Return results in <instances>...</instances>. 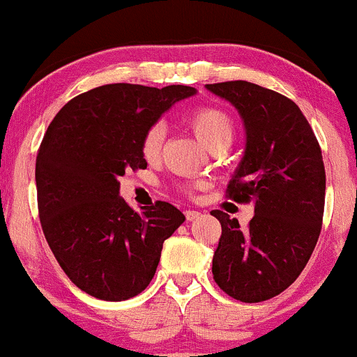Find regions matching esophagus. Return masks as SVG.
Returning a JSON list of instances; mask_svg holds the SVG:
<instances>
[{
	"label": "esophagus",
	"mask_w": 357,
	"mask_h": 357,
	"mask_svg": "<svg viewBox=\"0 0 357 357\" xmlns=\"http://www.w3.org/2000/svg\"><path fill=\"white\" fill-rule=\"evenodd\" d=\"M199 216H201V213H199V211H194V209H187V211H185V218H187V221H194V220H197Z\"/></svg>",
	"instance_id": "1"
}]
</instances>
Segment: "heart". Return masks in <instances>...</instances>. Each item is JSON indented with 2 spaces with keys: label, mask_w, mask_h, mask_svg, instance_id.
Segmentation results:
<instances>
[{
  "label": "heart",
  "mask_w": 357,
  "mask_h": 357,
  "mask_svg": "<svg viewBox=\"0 0 357 357\" xmlns=\"http://www.w3.org/2000/svg\"><path fill=\"white\" fill-rule=\"evenodd\" d=\"M183 122L209 151L220 146L228 148L231 144L233 137H235V122L225 110L218 109V107H197V109L190 110L187 114ZM162 144L163 129L160 126H151L143 134V139H141V155H143V158L149 163L156 162L160 153H162ZM199 187H201V183H192V185L185 187L183 190L190 194Z\"/></svg>",
  "instance_id": "heart-1"
}]
</instances>
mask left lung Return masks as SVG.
Listing matches in <instances>:
<instances>
[{
  "label": "left lung",
  "mask_w": 357,
  "mask_h": 357,
  "mask_svg": "<svg viewBox=\"0 0 357 357\" xmlns=\"http://www.w3.org/2000/svg\"><path fill=\"white\" fill-rule=\"evenodd\" d=\"M238 110L247 134L243 158L226 195L254 202L245 231L220 209L213 257L216 284L235 300L259 303L289 287L313 254L325 206V167L312 126L284 95L248 82L206 85Z\"/></svg>",
  "instance_id": "obj_1"
}]
</instances>
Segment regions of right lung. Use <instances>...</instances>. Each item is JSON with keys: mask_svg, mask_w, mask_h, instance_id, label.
<instances>
[{"mask_svg": "<svg viewBox=\"0 0 357 357\" xmlns=\"http://www.w3.org/2000/svg\"><path fill=\"white\" fill-rule=\"evenodd\" d=\"M194 93L183 85H103L68 102L49 124L36 162L40 225L61 269L90 296L122 301L146 289L163 241L185 221L163 201L136 213L119 195V178L146 168L143 134Z\"/></svg>", "mask_w": 357, "mask_h": 357, "instance_id": "right-lung-1", "label": "right lung"}]
</instances>
